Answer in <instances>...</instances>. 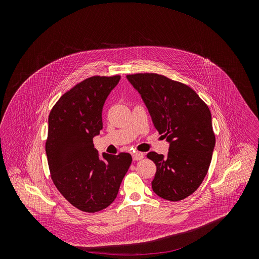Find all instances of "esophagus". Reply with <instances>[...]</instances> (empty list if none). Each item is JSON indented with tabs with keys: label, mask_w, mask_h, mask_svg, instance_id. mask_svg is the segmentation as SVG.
I'll return each instance as SVG.
<instances>
[{
	"label": "esophagus",
	"mask_w": 259,
	"mask_h": 259,
	"mask_svg": "<svg viewBox=\"0 0 259 259\" xmlns=\"http://www.w3.org/2000/svg\"><path fill=\"white\" fill-rule=\"evenodd\" d=\"M143 158H144V153H142V152H135V153H133V159L135 161L141 160Z\"/></svg>",
	"instance_id": "34e87169"
}]
</instances>
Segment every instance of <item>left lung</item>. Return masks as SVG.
I'll return each instance as SVG.
<instances>
[{
	"mask_svg": "<svg viewBox=\"0 0 259 259\" xmlns=\"http://www.w3.org/2000/svg\"><path fill=\"white\" fill-rule=\"evenodd\" d=\"M126 78L169 144L166 156L147 154L156 165L152 190L163 199L182 200L201 185L211 161L215 137L210 111L192 89L164 75L128 74Z\"/></svg>",
	"mask_w": 259,
	"mask_h": 259,
	"instance_id": "left-lung-1",
	"label": "left lung"
}]
</instances>
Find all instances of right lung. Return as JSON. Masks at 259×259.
Returning <instances> with one entry per match:
<instances>
[{
    "instance_id": "right-lung-1",
    "label": "right lung",
    "mask_w": 259,
    "mask_h": 259,
    "mask_svg": "<svg viewBox=\"0 0 259 259\" xmlns=\"http://www.w3.org/2000/svg\"><path fill=\"white\" fill-rule=\"evenodd\" d=\"M119 79L114 75L82 80L49 115L46 153L52 180L71 204L85 212L112 203L133 160L126 152L101 155L93 143L103 130L105 102Z\"/></svg>"
}]
</instances>
